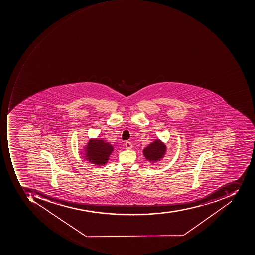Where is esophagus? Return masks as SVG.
I'll return each mask as SVG.
<instances>
[{
	"label": "esophagus",
	"instance_id": "1",
	"mask_svg": "<svg viewBox=\"0 0 255 255\" xmlns=\"http://www.w3.org/2000/svg\"><path fill=\"white\" fill-rule=\"evenodd\" d=\"M126 146V149H131L132 148V145L131 142H128V141H127V142H126L125 143Z\"/></svg>",
	"mask_w": 255,
	"mask_h": 255
}]
</instances>
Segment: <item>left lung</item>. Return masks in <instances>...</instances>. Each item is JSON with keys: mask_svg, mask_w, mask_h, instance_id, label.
I'll return each instance as SVG.
<instances>
[{"mask_svg": "<svg viewBox=\"0 0 255 255\" xmlns=\"http://www.w3.org/2000/svg\"><path fill=\"white\" fill-rule=\"evenodd\" d=\"M166 149L167 147L165 144L160 139H155L143 149V155L146 160L154 163L163 158L165 155Z\"/></svg>", "mask_w": 255, "mask_h": 255, "instance_id": "obj_1", "label": "left lung"}]
</instances>
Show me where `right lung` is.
<instances>
[{
  "label": "right lung",
  "mask_w": 255,
  "mask_h": 255,
  "mask_svg": "<svg viewBox=\"0 0 255 255\" xmlns=\"http://www.w3.org/2000/svg\"><path fill=\"white\" fill-rule=\"evenodd\" d=\"M113 146L102 139H92L84 148V158L97 166L105 165L113 153Z\"/></svg>",
  "instance_id": "right-lung-1"
}]
</instances>
